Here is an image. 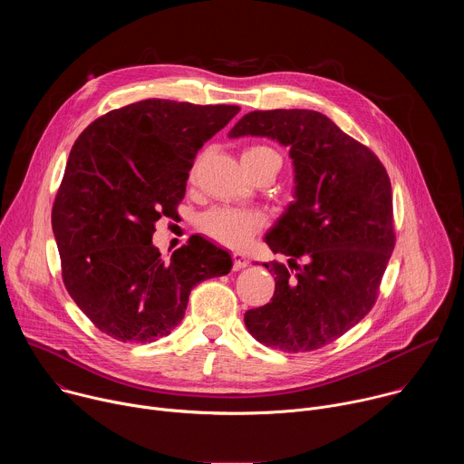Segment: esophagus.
<instances>
[{"label": "esophagus", "mask_w": 464, "mask_h": 464, "mask_svg": "<svg viewBox=\"0 0 464 464\" xmlns=\"http://www.w3.org/2000/svg\"><path fill=\"white\" fill-rule=\"evenodd\" d=\"M249 264V260L246 258V255L242 253H233V270L238 272V270H244Z\"/></svg>", "instance_id": "34e87169"}]
</instances>
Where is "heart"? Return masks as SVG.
Here are the masks:
<instances>
[{
  "label": "heart",
  "mask_w": 464,
  "mask_h": 464,
  "mask_svg": "<svg viewBox=\"0 0 464 464\" xmlns=\"http://www.w3.org/2000/svg\"><path fill=\"white\" fill-rule=\"evenodd\" d=\"M279 156L270 147L255 145L244 150L242 160L244 161H258ZM200 229L209 235L211 238L226 244V246H244L260 227L262 220L255 213L237 211V209H211L206 215L200 217Z\"/></svg>",
  "instance_id": "1"
}]
</instances>
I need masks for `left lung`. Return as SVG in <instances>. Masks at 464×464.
<instances>
[{
  "mask_svg": "<svg viewBox=\"0 0 464 464\" xmlns=\"http://www.w3.org/2000/svg\"><path fill=\"white\" fill-rule=\"evenodd\" d=\"M227 136L274 140L294 165V202L264 237L288 266L262 264L276 276V294L246 312L249 334L285 353L333 343L372 308L394 247L383 165L314 110L249 111Z\"/></svg>",
  "mask_w": 464,
  "mask_h": 464,
  "instance_id": "8db88e82",
  "label": "left lung"
}]
</instances>
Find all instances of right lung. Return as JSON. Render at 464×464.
Wrapping results in <instances>:
<instances>
[{
	"instance_id": "1",
	"label": "right lung",
	"mask_w": 464,
	"mask_h": 464,
	"mask_svg": "<svg viewBox=\"0 0 464 464\" xmlns=\"http://www.w3.org/2000/svg\"><path fill=\"white\" fill-rule=\"evenodd\" d=\"M238 106L147 99L108 111L75 141L51 224L62 279L104 334L145 343L181 323L190 290L231 272L204 237L161 260L156 222L183 200L194 156Z\"/></svg>"
}]
</instances>
